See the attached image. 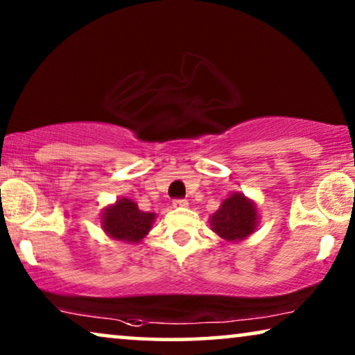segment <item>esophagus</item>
<instances>
[{
    "mask_svg": "<svg viewBox=\"0 0 355 355\" xmlns=\"http://www.w3.org/2000/svg\"><path fill=\"white\" fill-rule=\"evenodd\" d=\"M187 205H189V202L184 200V198H176V200H173L174 208H186Z\"/></svg>",
    "mask_w": 355,
    "mask_h": 355,
    "instance_id": "34e87169",
    "label": "esophagus"
}]
</instances>
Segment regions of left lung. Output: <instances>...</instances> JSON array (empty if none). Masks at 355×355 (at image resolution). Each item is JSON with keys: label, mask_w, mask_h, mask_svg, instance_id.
<instances>
[{"label": "left lung", "mask_w": 355, "mask_h": 355, "mask_svg": "<svg viewBox=\"0 0 355 355\" xmlns=\"http://www.w3.org/2000/svg\"><path fill=\"white\" fill-rule=\"evenodd\" d=\"M259 223L255 202L244 193L234 192L221 203V207L210 216L211 231L227 242H239L255 232Z\"/></svg>", "instance_id": "1"}]
</instances>
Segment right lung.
I'll return each instance as SVG.
<instances>
[{
    "instance_id": "right-lung-1",
    "label": "right lung",
    "mask_w": 355,
    "mask_h": 355,
    "mask_svg": "<svg viewBox=\"0 0 355 355\" xmlns=\"http://www.w3.org/2000/svg\"><path fill=\"white\" fill-rule=\"evenodd\" d=\"M153 221L155 213L139 210L137 203L125 197H121L101 213V227L106 234L129 244L142 241L152 230Z\"/></svg>"
}]
</instances>
